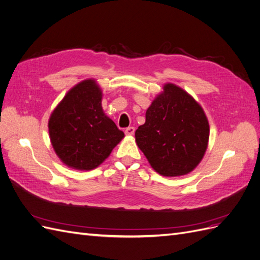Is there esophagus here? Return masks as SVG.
<instances>
[{"mask_svg": "<svg viewBox=\"0 0 260 260\" xmlns=\"http://www.w3.org/2000/svg\"><path fill=\"white\" fill-rule=\"evenodd\" d=\"M135 131H136V129L133 128V127H129V128H127L124 130V133L127 136H133V133H135Z\"/></svg>", "mask_w": 260, "mask_h": 260, "instance_id": "34e87169", "label": "esophagus"}]
</instances>
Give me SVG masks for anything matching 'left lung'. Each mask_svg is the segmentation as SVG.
<instances>
[{"mask_svg": "<svg viewBox=\"0 0 260 260\" xmlns=\"http://www.w3.org/2000/svg\"><path fill=\"white\" fill-rule=\"evenodd\" d=\"M209 123L194 98L174 83H165L136 131V142L152 168L164 177L190 174L208 146Z\"/></svg>", "mask_w": 260, "mask_h": 260, "instance_id": "obj_1", "label": "left lung"}]
</instances>
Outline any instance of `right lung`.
Wrapping results in <instances>:
<instances>
[{
	"label": "right lung",
	"instance_id": "right-lung-1",
	"mask_svg": "<svg viewBox=\"0 0 260 260\" xmlns=\"http://www.w3.org/2000/svg\"><path fill=\"white\" fill-rule=\"evenodd\" d=\"M103 92L94 79L70 89L49 119V135L58 158L76 170H92L111 155L124 135L105 115Z\"/></svg>",
	"mask_w": 260,
	"mask_h": 260
}]
</instances>
